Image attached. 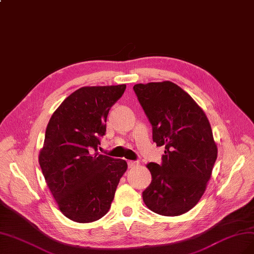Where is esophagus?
Segmentation results:
<instances>
[{"label":"esophagus","instance_id":"34e87169","mask_svg":"<svg viewBox=\"0 0 254 254\" xmlns=\"http://www.w3.org/2000/svg\"><path fill=\"white\" fill-rule=\"evenodd\" d=\"M127 164H128V167H129V168H132V167H134V166L138 165V163H137V162H134V161H128Z\"/></svg>","mask_w":254,"mask_h":254}]
</instances>
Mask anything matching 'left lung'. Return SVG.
<instances>
[{
	"label": "left lung",
	"mask_w": 254,
	"mask_h": 254,
	"mask_svg": "<svg viewBox=\"0 0 254 254\" xmlns=\"http://www.w3.org/2000/svg\"><path fill=\"white\" fill-rule=\"evenodd\" d=\"M133 90L152 125L156 146L165 147L162 164L149 163L152 181L143 191L151 211L178 216L204 194L217 157L210 123L196 102L170 81L136 84Z\"/></svg>",
	"instance_id": "left-lung-1"
}]
</instances>
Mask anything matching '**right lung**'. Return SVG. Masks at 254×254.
<instances>
[{
  "label": "right lung",
  "mask_w": 254,
  "mask_h": 254,
  "mask_svg": "<svg viewBox=\"0 0 254 254\" xmlns=\"http://www.w3.org/2000/svg\"><path fill=\"white\" fill-rule=\"evenodd\" d=\"M126 85L86 86L67 97L51 116L39 163L59 209L76 223L106 214L127 163L98 152L107 116Z\"/></svg>",
  "instance_id": "obj_1"
}]
</instances>
